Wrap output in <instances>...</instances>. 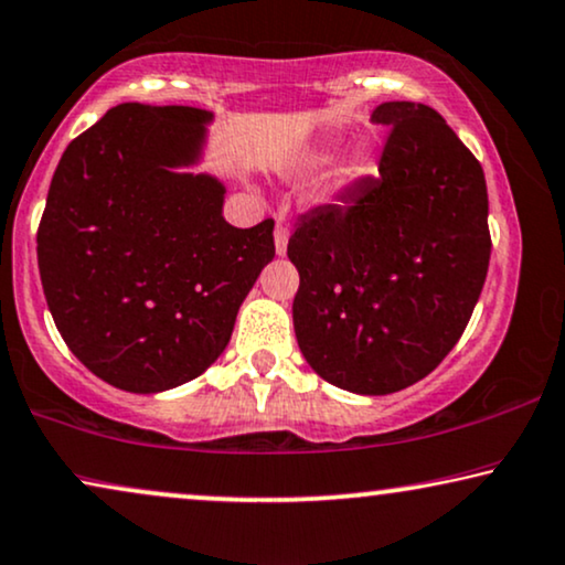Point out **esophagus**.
<instances>
[{"instance_id":"obj_1","label":"esophagus","mask_w":565,"mask_h":565,"mask_svg":"<svg viewBox=\"0 0 565 565\" xmlns=\"http://www.w3.org/2000/svg\"><path fill=\"white\" fill-rule=\"evenodd\" d=\"M275 252L277 256L288 254V228H285V225H277L275 231Z\"/></svg>"}]
</instances>
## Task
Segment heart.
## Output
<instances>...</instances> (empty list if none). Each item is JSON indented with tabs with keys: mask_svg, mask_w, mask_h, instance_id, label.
Here are the masks:
<instances>
[{
	"mask_svg": "<svg viewBox=\"0 0 565 565\" xmlns=\"http://www.w3.org/2000/svg\"><path fill=\"white\" fill-rule=\"evenodd\" d=\"M363 166H365V158L361 156V152H355V156L350 158L348 168H345V175H355V173H361V171H363Z\"/></svg>",
	"mask_w": 565,
	"mask_h": 565,
	"instance_id": "b5f03b06",
	"label": "heart"
}]
</instances>
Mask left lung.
I'll return each mask as SVG.
<instances>
[{
  "label": "left lung",
  "instance_id": "obj_1",
  "mask_svg": "<svg viewBox=\"0 0 565 565\" xmlns=\"http://www.w3.org/2000/svg\"><path fill=\"white\" fill-rule=\"evenodd\" d=\"M376 179L345 204L298 220L288 256L298 348L321 379L392 394L457 345L490 262L488 189L478 158L430 106L390 100Z\"/></svg>",
  "mask_w": 565,
  "mask_h": 565
}]
</instances>
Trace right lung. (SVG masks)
<instances>
[{
    "instance_id": "obj_1",
    "label": "right lung",
    "mask_w": 565,
    "mask_h": 565,
    "mask_svg": "<svg viewBox=\"0 0 565 565\" xmlns=\"http://www.w3.org/2000/svg\"><path fill=\"white\" fill-rule=\"evenodd\" d=\"M210 111L121 104L72 139L39 225V273L79 363L156 394L210 369L275 256V220L233 228L200 163Z\"/></svg>"
}]
</instances>
